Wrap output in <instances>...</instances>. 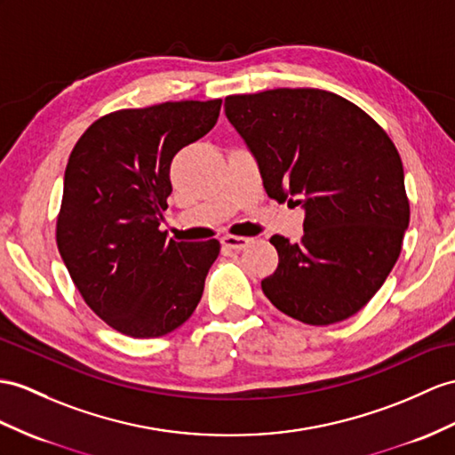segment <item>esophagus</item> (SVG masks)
Wrapping results in <instances>:
<instances>
[{
  "label": "esophagus",
  "mask_w": 455,
  "mask_h": 455,
  "mask_svg": "<svg viewBox=\"0 0 455 455\" xmlns=\"http://www.w3.org/2000/svg\"><path fill=\"white\" fill-rule=\"evenodd\" d=\"M251 243L249 237H241V235H226L221 237V247L228 251H243Z\"/></svg>",
  "instance_id": "esophagus-1"
}]
</instances>
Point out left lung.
I'll use <instances>...</instances> for the list:
<instances>
[{
	"mask_svg": "<svg viewBox=\"0 0 455 455\" xmlns=\"http://www.w3.org/2000/svg\"><path fill=\"white\" fill-rule=\"evenodd\" d=\"M224 109L268 196L305 208L301 241L270 239L280 262L264 295L311 326L359 313L392 272L409 226L395 144L359 106L318 88L234 94Z\"/></svg>",
	"mask_w": 455,
	"mask_h": 455,
	"instance_id": "left-lung-1",
	"label": "left lung"
}]
</instances>
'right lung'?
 Wrapping results in <instances>:
<instances>
[{
  "label": "right lung",
  "mask_w": 455,
  "mask_h": 455,
  "mask_svg": "<svg viewBox=\"0 0 455 455\" xmlns=\"http://www.w3.org/2000/svg\"><path fill=\"white\" fill-rule=\"evenodd\" d=\"M220 108L218 98L117 109L71 152L55 241L84 303L121 334H170L201 301L220 243H175L160 221L173 156L216 125Z\"/></svg>",
  "instance_id": "add662e5"
}]
</instances>
